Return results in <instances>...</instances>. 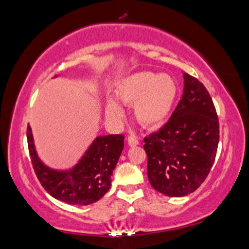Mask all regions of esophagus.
<instances>
[{"label":"esophagus","instance_id":"esophagus-1","mask_svg":"<svg viewBox=\"0 0 249 249\" xmlns=\"http://www.w3.org/2000/svg\"><path fill=\"white\" fill-rule=\"evenodd\" d=\"M127 143L129 146H135V145H138L140 142H139V140L136 139L135 135H129L127 138Z\"/></svg>","mask_w":249,"mask_h":249}]
</instances>
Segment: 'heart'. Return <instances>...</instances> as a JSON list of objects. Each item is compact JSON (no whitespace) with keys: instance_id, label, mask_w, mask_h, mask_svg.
I'll return each mask as SVG.
<instances>
[{"instance_id":"obj_1","label":"heart","mask_w":249,"mask_h":249,"mask_svg":"<svg viewBox=\"0 0 249 249\" xmlns=\"http://www.w3.org/2000/svg\"><path fill=\"white\" fill-rule=\"evenodd\" d=\"M179 87L174 76L151 71H140L126 75L118 82L116 96L122 103L134 105L133 111L136 121L143 127L155 129L169 118L177 101ZM108 118L118 121L124 109L117 100H106Z\"/></svg>"}]
</instances>
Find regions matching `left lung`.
I'll use <instances>...</instances> for the list:
<instances>
[{
	"mask_svg": "<svg viewBox=\"0 0 249 249\" xmlns=\"http://www.w3.org/2000/svg\"><path fill=\"white\" fill-rule=\"evenodd\" d=\"M183 78V96L168 123L144 138L150 184L170 197L197 190L219 144V121L208 90L187 73Z\"/></svg>",
	"mask_w": 249,
	"mask_h": 249,
	"instance_id": "left-lung-1",
	"label": "left lung"
}]
</instances>
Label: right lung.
Here are the masks:
<instances>
[{"mask_svg": "<svg viewBox=\"0 0 249 249\" xmlns=\"http://www.w3.org/2000/svg\"><path fill=\"white\" fill-rule=\"evenodd\" d=\"M27 140L31 163L41 186L54 198L72 205L92 204L109 191L113 170L124 148V135H99L74 166L62 170L40 160L29 125Z\"/></svg>", "mask_w": 249, "mask_h": 249, "instance_id": "obj_1", "label": "right lung"}]
</instances>
